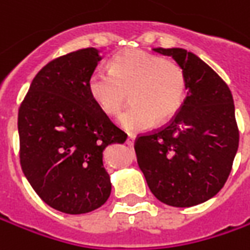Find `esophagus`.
Segmentation results:
<instances>
[{
    "mask_svg": "<svg viewBox=\"0 0 250 250\" xmlns=\"http://www.w3.org/2000/svg\"><path fill=\"white\" fill-rule=\"evenodd\" d=\"M135 143V136L133 135H128V139H126V145L128 146H132Z\"/></svg>",
    "mask_w": 250,
    "mask_h": 250,
    "instance_id": "obj_1",
    "label": "esophagus"
}]
</instances>
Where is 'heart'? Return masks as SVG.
<instances>
[{"label":"heart","mask_w":250,"mask_h":250,"mask_svg":"<svg viewBox=\"0 0 250 250\" xmlns=\"http://www.w3.org/2000/svg\"><path fill=\"white\" fill-rule=\"evenodd\" d=\"M87 89L97 107L111 117L120 114L129 93L133 104L121 115V126L143 130L156 120L159 124L171 121L182 110L188 96V76L177 61L132 48L111 60L110 72L91 73Z\"/></svg>","instance_id":"heart-1"}]
</instances>
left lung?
Listing matches in <instances>:
<instances>
[{"mask_svg":"<svg viewBox=\"0 0 250 250\" xmlns=\"http://www.w3.org/2000/svg\"><path fill=\"white\" fill-rule=\"evenodd\" d=\"M187 72L182 110L166 126L135 140L150 190L168 206L200 205L220 192L235 159L239 130L229 87L206 62L184 48H154Z\"/></svg>","mask_w":250,"mask_h":250,"instance_id":"obj_1","label":"left lung"}]
</instances>
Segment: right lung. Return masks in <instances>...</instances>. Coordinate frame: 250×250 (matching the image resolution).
Here are the masks:
<instances>
[{"mask_svg":"<svg viewBox=\"0 0 250 250\" xmlns=\"http://www.w3.org/2000/svg\"><path fill=\"white\" fill-rule=\"evenodd\" d=\"M100 60L93 47L53 60L34 76L18 112L24 177L44 203L66 214L107 202L111 182L103 151L128 138L89 94L87 81Z\"/></svg>","mask_w":250,"mask_h":250,"instance_id":"obj_1","label":"right lung"}]
</instances>
